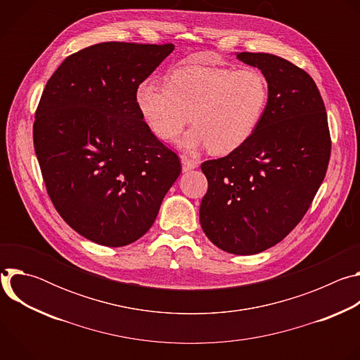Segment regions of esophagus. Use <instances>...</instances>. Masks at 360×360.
<instances>
[{"instance_id": "1", "label": "esophagus", "mask_w": 360, "mask_h": 360, "mask_svg": "<svg viewBox=\"0 0 360 360\" xmlns=\"http://www.w3.org/2000/svg\"><path fill=\"white\" fill-rule=\"evenodd\" d=\"M181 164H182V171L184 172H188V171H192L198 167V162L188 158V157H181Z\"/></svg>"}]
</instances>
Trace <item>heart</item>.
Masks as SVG:
<instances>
[{
  "mask_svg": "<svg viewBox=\"0 0 360 360\" xmlns=\"http://www.w3.org/2000/svg\"><path fill=\"white\" fill-rule=\"evenodd\" d=\"M268 99V81L252 67H185L168 77V85L145 79L135 92L139 114L157 138L171 141L191 121L179 145L188 150L210 146L215 155L253 135Z\"/></svg>",
  "mask_w": 360,
  "mask_h": 360,
  "instance_id": "obj_1",
  "label": "heart"
}]
</instances>
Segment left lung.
Masks as SVG:
<instances>
[{"mask_svg": "<svg viewBox=\"0 0 360 360\" xmlns=\"http://www.w3.org/2000/svg\"><path fill=\"white\" fill-rule=\"evenodd\" d=\"M261 70L269 85L264 117L229 155L200 165L208 192L200 226L219 249L255 255L281 242L303 218L323 182L330 135L315 81L266 53H236Z\"/></svg>", "mask_w": 360, "mask_h": 360, "instance_id": "8db88e82", "label": "left lung"}]
</instances>
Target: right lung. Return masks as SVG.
Wrapping results in <instances>:
<instances>
[{
	"instance_id": "1",
	"label": "right lung",
	"mask_w": 360,
	"mask_h": 360,
	"mask_svg": "<svg viewBox=\"0 0 360 360\" xmlns=\"http://www.w3.org/2000/svg\"><path fill=\"white\" fill-rule=\"evenodd\" d=\"M172 44L102 42L70 56L45 85L34 122L42 178L61 218L111 248L145 235L181 174L135 92Z\"/></svg>"
}]
</instances>
